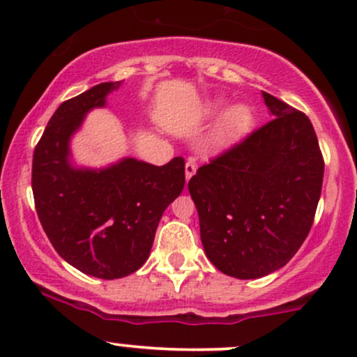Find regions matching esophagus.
Instances as JSON below:
<instances>
[{"label": "esophagus", "instance_id": "esophagus-1", "mask_svg": "<svg viewBox=\"0 0 357 357\" xmlns=\"http://www.w3.org/2000/svg\"><path fill=\"white\" fill-rule=\"evenodd\" d=\"M196 169H198V166H196V162L192 161V159H190V161L186 162V166H184V173H186V181H190V178L196 173Z\"/></svg>", "mask_w": 357, "mask_h": 357}]
</instances>
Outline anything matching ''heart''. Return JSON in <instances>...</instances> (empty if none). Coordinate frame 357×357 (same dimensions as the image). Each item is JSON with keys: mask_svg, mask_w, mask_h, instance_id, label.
Segmentation results:
<instances>
[{"mask_svg": "<svg viewBox=\"0 0 357 357\" xmlns=\"http://www.w3.org/2000/svg\"><path fill=\"white\" fill-rule=\"evenodd\" d=\"M221 110V102H213V104L208 107V114L210 116H215ZM253 116L252 110L245 105H236L228 110L225 114V117L221 119L218 132H216V139L221 144H228V142L236 141V139L243 136L248 130V127L252 126Z\"/></svg>", "mask_w": 357, "mask_h": 357, "instance_id": "obj_1", "label": "heart"}]
</instances>
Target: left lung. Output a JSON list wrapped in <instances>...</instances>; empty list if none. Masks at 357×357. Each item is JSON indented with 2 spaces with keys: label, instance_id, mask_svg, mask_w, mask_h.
<instances>
[{
  "label": "left lung",
  "instance_id": "1",
  "mask_svg": "<svg viewBox=\"0 0 357 357\" xmlns=\"http://www.w3.org/2000/svg\"><path fill=\"white\" fill-rule=\"evenodd\" d=\"M261 96L272 121L211 158L188 183L208 258L243 280L268 275L296 255L314 223L324 178L309 117Z\"/></svg>",
  "mask_w": 357,
  "mask_h": 357
}]
</instances>
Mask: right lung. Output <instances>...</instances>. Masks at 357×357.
Wrapping results in <instances>:
<instances>
[{
  "label": "right lung",
  "instance_id": "1",
  "mask_svg": "<svg viewBox=\"0 0 357 357\" xmlns=\"http://www.w3.org/2000/svg\"><path fill=\"white\" fill-rule=\"evenodd\" d=\"M119 87L105 82L65 100L45 127L31 167L35 208L53 248L72 267L105 280L144 265L162 213L184 188L183 158L165 166L124 159L100 171L70 166V136Z\"/></svg>",
  "mask_w": 357,
  "mask_h": 357
}]
</instances>
